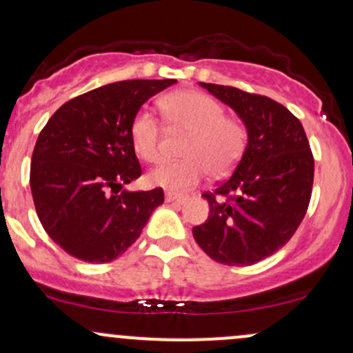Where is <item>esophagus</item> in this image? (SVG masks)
<instances>
[{
	"label": "esophagus",
	"mask_w": 353,
	"mask_h": 353,
	"mask_svg": "<svg viewBox=\"0 0 353 353\" xmlns=\"http://www.w3.org/2000/svg\"><path fill=\"white\" fill-rule=\"evenodd\" d=\"M184 199H185L184 196L176 194V192H170V191L165 192V201H168V203H184Z\"/></svg>",
	"instance_id": "1"
}]
</instances>
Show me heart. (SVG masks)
<instances>
[{
    "label": "heart",
    "mask_w": 353,
    "mask_h": 353,
    "mask_svg": "<svg viewBox=\"0 0 353 353\" xmlns=\"http://www.w3.org/2000/svg\"><path fill=\"white\" fill-rule=\"evenodd\" d=\"M169 125L188 132L183 145V161H165L149 172V181L170 191L191 189L209 172L224 177L234 169L246 147V127L241 120L224 115L218 100L201 92L181 90L161 100ZM130 141L135 152L149 162L162 156V130L156 115L141 110L130 125Z\"/></svg>",
    "instance_id": "b5f03b06"
}]
</instances>
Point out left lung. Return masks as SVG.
I'll return each instance as SVG.
<instances>
[{"label":"left lung","mask_w":353,"mask_h":353,"mask_svg":"<svg viewBox=\"0 0 353 353\" xmlns=\"http://www.w3.org/2000/svg\"><path fill=\"white\" fill-rule=\"evenodd\" d=\"M199 85L233 108L245 123L248 144L234 172L203 194L209 216L192 234L214 261L254 265L283 248L305 218L315 170L307 134L288 108L268 97Z\"/></svg>","instance_id":"1"}]
</instances>
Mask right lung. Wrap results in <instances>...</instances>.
Returning <instances> with one entry per match:
<instances>
[{"label": "right lung", "mask_w": 353, "mask_h": 353, "mask_svg": "<svg viewBox=\"0 0 353 353\" xmlns=\"http://www.w3.org/2000/svg\"><path fill=\"white\" fill-rule=\"evenodd\" d=\"M176 80H123L63 103L34 144L33 203L50 238L72 256L108 263L139 238L161 188L125 191L142 169L130 141L137 112Z\"/></svg>", "instance_id": "obj_1"}]
</instances>
